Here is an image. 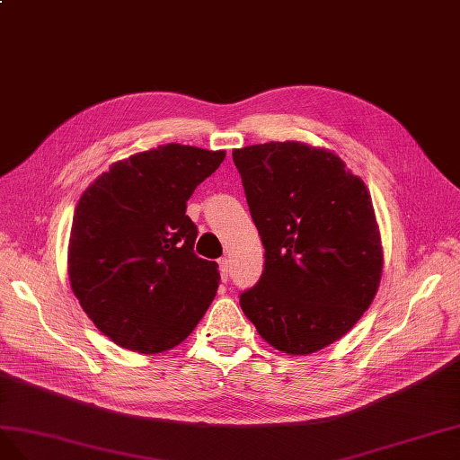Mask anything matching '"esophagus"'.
<instances>
[{
    "mask_svg": "<svg viewBox=\"0 0 460 460\" xmlns=\"http://www.w3.org/2000/svg\"><path fill=\"white\" fill-rule=\"evenodd\" d=\"M229 270H231V260L229 258H221L219 260V271H221L223 281L229 279Z\"/></svg>",
    "mask_w": 460,
    "mask_h": 460,
    "instance_id": "1",
    "label": "esophagus"
}]
</instances>
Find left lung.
Instances as JSON below:
<instances>
[{"instance_id": "8db88e82", "label": "left lung", "mask_w": 460, "mask_h": 460, "mask_svg": "<svg viewBox=\"0 0 460 460\" xmlns=\"http://www.w3.org/2000/svg\"><path fill=\"white\" fill-rule=\"evenodd\" d=\"M266 248L260 281L241 295L268 345L293 357L347 335L384 271L382 233L364 181L341 157L285 140L233 150Z\"/></svg>"}]
</instances>
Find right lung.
Listing matches in <instances>:
<instances>
[{
    "instance_id": "obj_1",
    "label": "right lung",
    "mask_w": 460,
    "mask_h": 460,
    "mask_svg": "<svg viewBox=\"0 0 460 460\" xmlns=\"http://www.w3.org/2000/svg\"><path fill=\"white\" fill-rule=\"evenodd\" d=\"M226 150L164 144L110 165L76 204L67 271L75 296L115 345L155 354L185 341L217 293L216 261L194 254L187 212Z\"/></svg>"
}]
</instances>
